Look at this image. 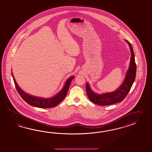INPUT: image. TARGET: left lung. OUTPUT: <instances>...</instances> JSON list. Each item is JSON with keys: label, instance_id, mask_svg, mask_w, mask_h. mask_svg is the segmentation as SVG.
<instances>
[{"label": "left lung", "instance_id": "1", "mask_svg": "<svg viewBox=\"0 0 152 152\" xmlns=\"http://www.w3.org/2000/svg\"><path fill=\"white\" fill-rule=\"evenodd\" d=\"M125 41L129 45L131 50V61L128 70L126 74L125 78L118 88L113 92L98 94H96L92 90L88 83H86V89L87 96L91 101L96 104L101 106H108L116 103L121 102L127 95L135 80L136 64L134 51L131 43L127 40H125Z\"/></svg>", "mask_w": 152, "mask_h": 152}]
</instances>
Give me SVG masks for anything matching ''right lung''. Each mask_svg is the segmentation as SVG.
I'll list each match as a JSON object with an SVG mask.
<instances>
[{
  "mask_svg": "<svg viewBox=\"0 0 152 152\" xmlns=\"http://www.w3.org/2000/svg\"><path fill=\"white\" fill-rule=\"evenodd\" d=\"M12 75L16 89L18 91V93L20 95L21 98L30 106L41 108H48L55 107L58 103L61 102L65 97L66 94H67L70 83L74 78V76H71L68 78L66 80L64 86L61 91H60L58 94L55 95L53 97H52L51 98H42L32 96L25 92L18 85L12 73Z\"/></svg>",
  "mask_w": 152,
  "mask_h": 152,
  "instance_id": "right-lung-1",
  "label": "right lung"
}]
</instances>
